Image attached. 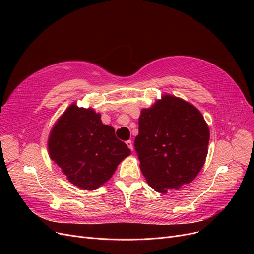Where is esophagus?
I'll return each instance as SVG.
<instances>
[{"mask_svg":"<svg viewBox=\"0 0 254 254\" xmlns=\"http://www.w3.org/2000/svg\"><path fill=\"white\" fill-rule=\"evenodd\" d=\"M126 143H127V148H128L130 151H133V150H134V145H133V142H132V140H127Z\"/></svg>","mask_w":254,"mask_h":254,"instance_id":"1","label":"esophagus"}]
</instances>
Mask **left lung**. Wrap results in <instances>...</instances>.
I'll return each instance as SVG.
<instances>
[{"label":"left lung","mask_w":254,"mask_h":254,"mask_svg":"<svg viewBox=\"0 0 254 254\" xmlns=\"http://www.w3.org/2000/svg\"><path fill=\"white\" fill-rule=\"evenodd\" d=\"M209 139L201 113L181 98L165 95L143 109L135 150L150 187L166 194L192 183L206 161Z\"/></svg>","instance_id":"1"}]
</instances>
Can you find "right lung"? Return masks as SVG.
Masks as SVG:
<instances>
[{"instance_id":"1","label":"right lung","mask_w":254,"mask_h":254,"mask_svg":"<svg viewBox=\"0 0 254 254\" xmlns=\"http://www.w3.org/2000/svg\"><path fill=\"white\" fill-rule=\"evenodd\" d=\"M100 118L93 109L72 103L48 138L51 158L72 185L84 190H95L108 182L130 154L127 145L115 136L113 127L103 125Z\"/></svg>"}]
</instances>
